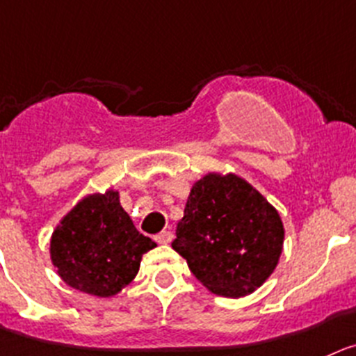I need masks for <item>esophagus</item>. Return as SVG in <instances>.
I'll list each match as a JSON object with an SVG mask.
<instances>
[{
	"label": "esophagus",
	"instance_id": "esophagus-1",
	"mask_svg": "<svg viewBox=\"0 0 356 356\" xmlns=\"http://www.w3.org/2000/svg\"><path fill=\"white\" fill-rule=\"evenodd\" d=\"M172 238H174V235H172V232L163 230V232H159L158 235H156L154 241L158 242V244H170Z\"/></svg>",
	"mask_w": 356,
	"mask_h": 356
}]
</instances>
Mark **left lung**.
Returning <instances> with one entry per match:
<instances>
[{
    "instance_id": "obj_1",
    "label": "left lung",
    "mask_w": 356,
    "mask_h": 356,
    "mask_svg": "<svg viewBox=\"0 0 356 356\" xmlns=\"http://www.w3.org/2000/svg\"><path fill=\"white\" fill-rule=\"evenodd\" d=\"M279 212L235 174H207L191 188L172 248L207 290L238 298L253 293L283 253Z\"/></svg>"
}]
</instances>
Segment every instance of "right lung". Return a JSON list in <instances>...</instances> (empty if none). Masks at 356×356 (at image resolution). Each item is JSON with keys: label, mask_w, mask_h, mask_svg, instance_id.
<instances>
[{"label": "right lung", "mask_w": 356, "mask_h": 356, "mask_svg": "<svg viewBox=\"0 0 356 356\" xmlns=\"http://www.w3.org/2000/svg\"><path fill=\"white\" fill-rule=\"evenodd\" d=\"M156 242L135 228L119 193L88 195L59 221L51 260L68 286L95 297L119 293L137 275L142 254Z\"/></svg>", "instance_id": "obj_1"}]
</instances>
